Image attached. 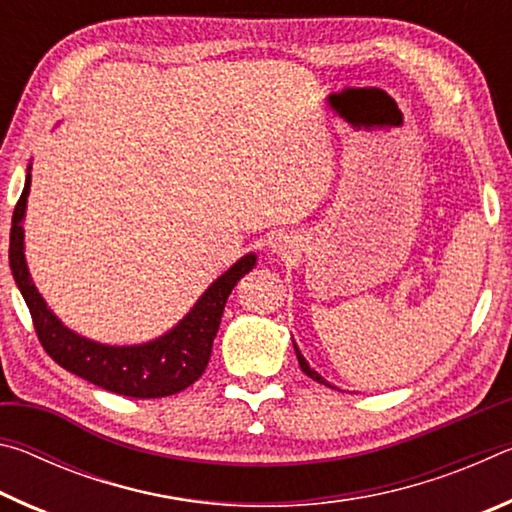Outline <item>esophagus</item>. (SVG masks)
Here are the masks:
<instances>
[{"label": "esophagus", "mask_w": 512, "mask_h": 512, "mask_svg": "<svg viewBox=\"0 0 512 512\" xmlns=\"http://www.w3.org/2000/svg\"><path fill=\"white\" fill-rule=\"evenodd\" d=\"M271 250L273 253H280V255H287L289 250H291V239L287 237V235H275L273 239H271Z\"/></svg>", "instance_id": "1"}]
</instances>
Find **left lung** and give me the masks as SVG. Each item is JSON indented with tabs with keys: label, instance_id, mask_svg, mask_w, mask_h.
I'll list each match as a JSON object with an SVG mask.
<instances>
[{
	"label": "left lung",
	"instance_id": "obj_1",
	"mask_svg": "<svg viewBox=\"0 0 512 512\" xmlns=\"http://www.w3.org/2000/svg\"><path fill=\"white\" fill-rule=\"evenodd\" d=\"M293 348H296V357H298V363H300V368H302V372H305V375H307V377H311V379H314V381H318V384H325V386H329V388H334L332 384H329V381H325L323 377H320V375H318V372H316L314 368H309V363H307V359H305V357H302V352L298 350V345H296V343H293Z\"/></svg>",
	"mask_w": 512,
	"mask_h": 512
}]
</instances>
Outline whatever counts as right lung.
<instances>
[{"mask_svg": "<svg viewBox=\"0 0 512 512\" xmlns=\"http://www.w3.org/2000/svg\"><path fill=\"white\" fill-rule=\"evenodd\" d=\"M31 189V167L27 169L20 201L15 205L11 223V246H8V264L15 277L24 302L31 311L33 327L42 348L58 366L74 372L90 384L106 388L110 393L151 400V397H167L185 391L203 375L212 354L214 336L219 332L223 307L235 284L257 262L255 253L244 255L232 264L219 280H214L198 298L192 311L149 343L140 345H106L85 339L60 323L58 316L47 307L33 284L27 259H24V212H27V196Z\"/></svg>", "mask_w": 512, "mask_h": 512, "instance_id": "1", "label": "right lung"}]
</instances>
